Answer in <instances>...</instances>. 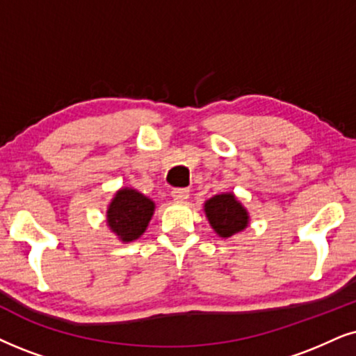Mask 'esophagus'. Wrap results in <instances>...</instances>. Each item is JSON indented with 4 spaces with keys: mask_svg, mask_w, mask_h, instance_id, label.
<instances>
[{
    "mask_svg": "<svg viewBox=\"0 0 356 356\" xmlns=\"http://www.w3.org/2000/svg\"><path fill=\"white\" fill-rule=\"evenodd\" d=\"M188 195H191V192H188L187 188H174L172 191V199L175 202H186L188 199Z\"/></svg>",
    "mask_w": 356,
    "mask_h": 356,
    "instance_id": "34e87169",
    "label": "esophagus"
}]
</instances>
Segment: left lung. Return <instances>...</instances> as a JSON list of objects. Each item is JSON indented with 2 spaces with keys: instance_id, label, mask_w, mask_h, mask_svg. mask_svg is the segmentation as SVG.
Wrapping results in <instances>:
<instances>
[{
  "instance_id": "left-lung-1",
  "label": "left lung",
  "mask_w": 356,
  "mask_h": 356,
  "mask_svg": "<svg viewBox=\"0 0 356 356\" xmlns=\"http://www.w3.org/2000/svg\"><path fill=\"white\" fill-rule=\"evenodd\" d=\"M205 217L220 238H230L246 230L250 213L233 192L213 195L204 204Z\"/></svg>"
}]
</instances>
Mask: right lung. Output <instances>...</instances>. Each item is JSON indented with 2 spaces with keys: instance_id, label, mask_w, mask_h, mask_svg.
Masks as SVG:
<instances>
[{
  "instance_id": "add662e5",
  "label": "right lung",
  "mask_w": 356,
  "mask_h": 356,
  "mask_svg": "<svg viewBox=\"0 0 356 356\" xmlns=\"http://www.w3.org/2000/svg\"><path fill=\"white\" fill-rule=\"evenodd\" d=\"M156 204L133 187H121L106 209V225L120 241H136L146 232Z\"/></svg>"
}]
</instances>
